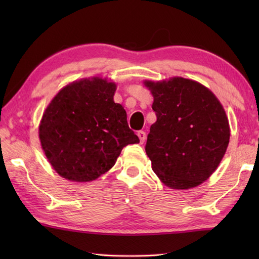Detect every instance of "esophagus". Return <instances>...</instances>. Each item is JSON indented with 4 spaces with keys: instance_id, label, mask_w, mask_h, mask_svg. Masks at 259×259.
Listing matches in <instances>:
<instances>
[{
    "instance_id": "esophagus-1",
    "label": "esophagus",
    "mask_w": 259,
    "mask_h": 259,
    "mask_svg": "<svg viewBox=\"0 0 259 259\" xmlns=\"http://www.w3.org/2000/svg\"><path fill=\"white\" fill-rule=\"evenodd\" d=\"M138 137H139L141 144H144L145 140H146V133H145V131H138Z\"/></svg>"
}]
</instances>
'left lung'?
I'll list each match as a JSON object with an SVG mask.
<instances>
[{
    "label": "left lung",
    "instance_id": "8db88e82",
    "mask_svg": "<svg viewBox=\"0 0 259 259\" xmlns=\"http://www.w3.org/2000/svg\"><path fill=\"white\" fill-rule=\"evenodd\" d=\"M145 84L151 90L157 117L145 148L152 170L172 189L200 185L217 169L229 144L223 106L210 90L192 80Z\"/></svg>",
    "mask_w": 259,
    "mask_h": 259
}]
</instances>
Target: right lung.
I'll list each match as a JSON object with an SVG mask.
<instances>
[{
  "label": "right lung",
  "instance_id": "right-lung-1",
  "mask_svg": "<svg viewBox=\"0 0 259 259\" xmlns=\"http://www.w3.org/2000/svg\"><path fill=\"white\" fill-rule=\"evenodd\" d=\"M115 84L100 78L73 82L46 109L38 128L49 162L63 178L85 183L114 166L125 146L138 144L126 113L114 103Z\"/></svg>",
  "mask_w": 259,
  "mask_h": 259
}]
</instances>
